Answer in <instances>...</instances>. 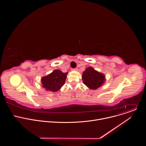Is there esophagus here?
Listing matches in <instances>:
<instances>
[{"label":"esophagus","instance_id":"esophagus-1","mask_svg":"<svg viewBox=\"0 0 146 146\" xmlns=\"http://www.w3.org/2000/svg\"><path fill=\"white\" fill-rule=\"evenodd\" d=\"M72 71H77V69H76V68H74V69H72Z\"/></svg>","mask_w":146,"mask_h":146}]
</instances>
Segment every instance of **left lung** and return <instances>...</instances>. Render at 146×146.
Here are the masks:
<instances>
[{
  "label": "left lung",
  "instance_id": "8db88e82",
  "mask_svg": "<svg viewBox=\"0 0 146 146\" xmlns=\"http://www.w3.org/2000/svg\"><path fill=\"white\" fill-rule=\"evenodd\" d=\"M84 84L91 90H96L103 85L106 81L105 76L95 70L92 67L87 68L82 74Z\"/></svg>",
  "mask_w": 146,
  "mask_h": 146
}]
</instances>
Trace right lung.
<instances>
[{
  "label": "right lung",
  "instance_id": "obj_1",
  "mask_svg": "<svg viewBox=\"0 0 146 146\" xmlns=\"http://www.w3.org/2000/svg\"><path fill=\"white\" fill-rule=\"evenodd\" d=\"M68 73H63L59 70H54L50 74L41 78L42 87L48 91H58L64 85Z\"/></svg>",
  "mask_w": 146,
  "mask_h": 146
}]
</instances>
